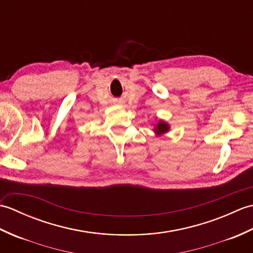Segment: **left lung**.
Returning <instances> with one entry per match:
<instances>
[{
    "mask_svg": "<svg viewBox=\"0 0 253 253\" xmlns=\"http://www.w3.org/2000/svg\"><path fill=\"white\" fill-rule=\"evenodd\" d=\"M169 129H170V126H169V123H166L163 120H159L158 123L154 125L153 131H154L155 135L160 137V136H163L164 133L169 132Z\"/></svg>",
    "mask_w": 253,
    "mask_h": 253,
    "instance_id": "8db88e82",
    "label": "left lung"
}]
</instances>
